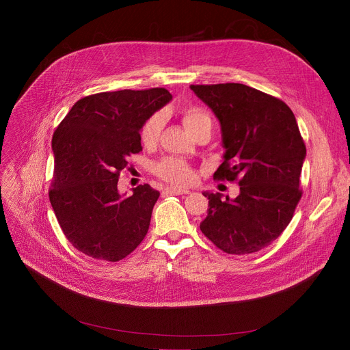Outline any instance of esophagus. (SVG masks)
Masks as SVG:
<instances>
[{"label": "esophagus", "mask_w": 350, "mask_h": 350, "mask_svg": "<svg viewBox=\"0 0 350 350\" xmlns=\"http://www.w3.org/2000/svg\"><path fill=\"white\" fill-rule=\"evenodd\" d=\"M165 194H176V196H186V194H190L189 190H183V189H176V187H169L164 190Z\"/></svg>", "instance_id": "1"}]
</instances>
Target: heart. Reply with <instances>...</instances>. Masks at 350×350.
I'll use <instances>...</instances> for the list:
<instances>
[{"mask_svg":"<svg viewBox=\"0 0 350 350\" xmlns=\"http://www.w3.org/2000/svg\"><path fill=\"white\" fill-rule=\"evenodd\" d=\"M183 123L187 127V131L191 133L196 129L204 126V124H213L210 115L203 109L198 107H187L181 112ZM163 126V116L160 113H154L149 119L146 120L140 131V140L144 146H153L159 136ZM154 173L165 180L172 183V185L185 186L191 183L193 180V172L190 165L181 159L177 157H165L156 163Z\"/></svg>","mask_w":350,"mask_h":350,"instance_id":"obj_1","label":"heart"}]
</instances>
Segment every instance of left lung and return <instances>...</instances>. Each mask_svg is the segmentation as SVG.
<instances>
[{
    "mask_svg": "<svg viewBox=\"0 0 350 350\" xmlns=\"http://www.w3.org/2000/svg\"><path fill=\"white\" fill-rule=\"evenodd\" d=\"M190 88L221 124L226 153L214 178L240 185L232 200L203 193L208 210L200 230L227 254L260 251L288 227L302 197L306 147L297 119L281 99L243 83Z\"/></svg>",
    "mask_w": 350,
    "mask_h": 350,
    "instance_id": "8db88e82",
    "label": "left lung"
}]
</instances>
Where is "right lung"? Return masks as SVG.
Returning a JSON list of instances; mask_svg holds the SVG:
<instances>
[{"label":"right lung","mask_w":350,"mask_h":350,"mask_svg":"<svg viewBox=\"0 0 350 350\" xmlns=\"http://www.w3.org/2000/svg\"><path fill=\"white\" fill-rule=\"evenodd\" d=\"M164 88L100 92L79 99L52 136L49 201L68 241L116 262L143 241L160 193L149 185L118 191L127 157L142 152L140 129L172 100Z\"/></svg>","instance_id":"obj_1"}]
</instances>
